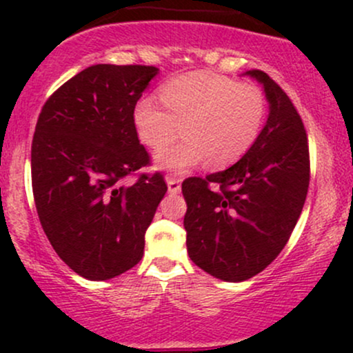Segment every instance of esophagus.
Listing matches in <instances>:
<instances>
[{
    "label": "esophagus",
    "mask_w": 353,
    "mask_h": 353,
    "mask_svg": "<svg viewBox=\"0 0 353 353\" xmlns=\"http://www.w3.org/2000/svg\"><path fill=\"white\" fill-rule=\"evenodd\" d=\"M165 181H168L169 192L171 194L181 192V177H176V176H172V174H169V176L165 177Z\"/></svg>",
    "instance_id": "34e87169"
}]
</instances>
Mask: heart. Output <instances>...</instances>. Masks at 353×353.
<instances>
[{
	"instance_id": "heart-1",
	"label": "heart",
	"mask_w": 353,
	"mask_h": 353,
	"mask_svg": "<svg viewBox=\"0 0 353 353\" xmlns=\"http://www.w3.org/2000/svg\"><path fill=\"white\" fill-rule=\"evenodd\" d=\"M165 110L151 96L134 108L141 141L159 151L181 136L185 139L157 156L161 168L185 171L208 159L214 169L228 168L257 143L267 117L264 91L254 83L214 71H194L165 81L159 89Z\"/></svg>"
}]
</instances>
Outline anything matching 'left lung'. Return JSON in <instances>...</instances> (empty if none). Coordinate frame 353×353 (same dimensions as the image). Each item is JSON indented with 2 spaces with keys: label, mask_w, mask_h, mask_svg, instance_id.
Wrapping results in <instances>:
<instances>
[{
  "label": "left lung",
  "mask_w": 353,
  "mask_h": 353,
  "mask_svg": "<svg viewBox=\"0 0 353 353\" xmlns=\"http://www.w3.org/2000/svg\"><path fill=\"white\" fill-rule=\"evenodd\" d=\"M270 112L239 163L182 182L190 261L228 282L262 272L281 254L301 217L310 182L309 141L287 92L261 70Z\"/></svg>",
  "instance_id": "8db88e82"
}]
</instances>
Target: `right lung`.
I'll return each instance as SVG.
<instances>
[{
  "label": "right lung",
  "mask_w": 353,
  "mask_h": 353,
  "mask_svg": "<svg viewBox=\"0 0 353 353\" xmlns=\"http://www.w3.org/2000/svg\"><path fill=\"white\" fill-rule=\"evenodd\" d=\"M156 66L94 64L48 98L31 144V182L52 249L81 277L108 281L143 259L168 184L139 144L134 108ZM136 175L132 185H125Z\"/></svg>",
  "instance_id": "1"
}]
</instances>
